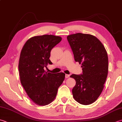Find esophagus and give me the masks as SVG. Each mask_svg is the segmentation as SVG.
<instances>
[{
	"label": "esophagus",
	"mask_w": 122,
	"mask_h": 122,
	"mask_svg": "<svg viewBox=\"0 0 122 122\" xmlns=\"http://www.w3.org/2000/svg\"><path fill=\"white\" fill-rule=\"evenodd\" d=\"M69 76H70V75H67V74H66V75H65V77H66V78H68L69 77Z\"/></svg>",
	"instance_id": "obj_1"
}]
</instances>
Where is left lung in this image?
Here are the masks:
<instances>
[{"instance_id":"obj_1","label":"left lung","mask_w":122,"mask_h":122,"mask_svg":"<svg viewBox=\"0 0 122 122\" xmlns=\"http://www.w3.org/2000/svg\"><path fill=\"white\" fill-rule=\"evenodd\" d=\"M67 39L75 60L81 64L82 75L73 74L76 85L72 89L74 99L82 105L91 104L101 95L108 71V59L103 44L95 36L78 33Z\"/></svg>"}]
</instances>
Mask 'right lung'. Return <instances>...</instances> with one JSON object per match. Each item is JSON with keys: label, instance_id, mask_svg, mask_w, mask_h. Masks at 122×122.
<instances>
[{"label": "right lung", "instance_id": "add662e5", "mask_svg": "<svg viewBox=\"0 0 122 122\" xmlns=\"http://www.w3.org/2000/svg\"><path fill=\"white\" fill-rule=\"evenodd\" d=\"M61 40L59 36H35L26 42L21 50L18 63L20 83L37 105L45 106L53 102L65 78L63 72L51 73L44 70L52 63L49 59L51 50Z\"/></svg>", "mask_w": 122, "mask_h": 122}]
</instances>
